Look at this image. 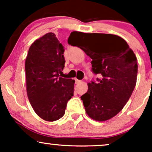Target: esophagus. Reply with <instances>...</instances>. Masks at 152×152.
<instances>
[{
    "mask_svg": "<svg viewBox=\"0 0 152 152\" xmlns=\"http://www.w3.org/2000/svg\"><path fill=\"white\" fill-rule=\"evenodd\" d=\"M75 83H76V84H77V83H81V81H80V80L77 79V78H75Z\"/></svg>",
    "mask_w": 152,
    "mask_h": 152,
    "instance_id": "esophagus-1",
    "label": "esophagus"
}]
</instances>
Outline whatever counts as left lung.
<instances>
[{
  "mask_svg": "<svg viewBox=\"0 0 152 152\" xmlns=\"http://www.w3.org/2000/svg\"><path fill=\"white\" fill-rule=\"evenodd\" d=\"M69 37V44L81 43L79 48L92 59V71L102 75L96 78L98 82L88 83V91L81 96L86 114L98 121L113 118L126 105L135 88V54L116 35L71 33Z\"/></svg>",
  "mask_w": 152,
  "mask_h": 152,
  "instance_id": "obj_1",
  "label": "left lung"
}]
</instances>
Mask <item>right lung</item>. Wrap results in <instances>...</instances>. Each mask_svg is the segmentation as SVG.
<instances>
[{
  "mask_svg": "<svg viewBox=\"0 0 152 152\" xmlns=\"http://www.w3.org/2000/svg\"><path fill=\"white\" fill-rule=\"evenodd\" d=\"M64 53L56 35L48 33L31 44L26 59L28 98L36 114L47 121L61 118L74 96V80L59 76L66 62Z\"/></svg>",
  "mask_w": 152,
  "mask_h": 152,
  "instance_id": "add662e5",
  "label": "right lung"
}]
</instances>
